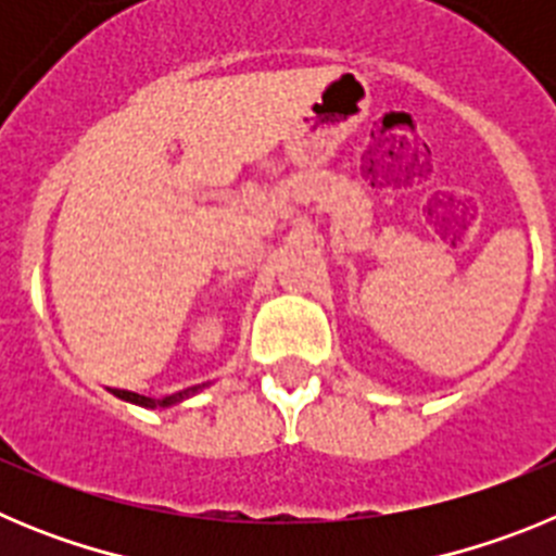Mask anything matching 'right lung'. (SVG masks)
I'll list each match as a JSON object with an SVG mask.
<instances>
[{
    "instance_id": "obj_1",
    "label": "right lung",
    "mask_w": 556,
    "mask_h": 556,
    "mask_svg": "<svg viewBox=\"0 0 556 556\" xmlns=\"http://www.w3.org/2000/svg\"><path fill=\"white\" fill-rule=\"evenodd\" d=\"M208 384H198V387H189V390H180L175 392V395H166V397H147V395H139V392H127V390H108L113 392L116 397H122V401H127V404H136V406H144V409H159V406H178L184 404V401H189L191 395H198L200 390H205Z\"/></svg>"
}]
</instances>
